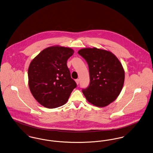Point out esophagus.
Instances as JSON below:
<instances>
[{
	"instance_id": "1",
	"label": "esophagus",
	"mask_w": 153,
	"mask_h": 153,
	"mask_svg": "<svg viewBox=\"0 0 153 153\" xmlns=\"http://www.w3.org/2000/svg\"><path fill=\"white\" fill-rule=\"evenodd\" d=\"M75 82H76V84L78 85V84H79V79H76V80H75Z\"/></svg>"
}]
</instances>
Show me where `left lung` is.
Here are the masks:
<instances>
[{"instance_id": "obj_1", "label": "left lung", "mask_w": 153, "mask_h": 153, "mask_svg": "<svg viewBox=\"0 0 153 153\" xmlns=\"http://www.w3.org/2000/svg\"><path fill=\"white\" fill-rule=\"evenodd\" d=\"M78 53L86 60L90 73V84L82 93L94 105H108L123 88L125 71L121 63L111 52L97 48L81 49Z\"/></svg>"}]
</instances>
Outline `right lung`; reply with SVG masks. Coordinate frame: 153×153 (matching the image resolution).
I'll return each mask as SVG.
<instances>
[{"label":"right lung","instance_id":"right-lung-1","mask_svg":"<svg viewBox=\"0 0 153 153\" xmlns=\"http://www.w3.org/2000/svg\"><path fill=\"white\" fill-rule=\"evenodd\" d=\"M73 53L71 48L52 46L42 51L31 62L28 70V85L41 105L55 108L68 101L77 86L66 64Z\"/></svg>","mask_w":153,"mask_h":153}]
</instances>
